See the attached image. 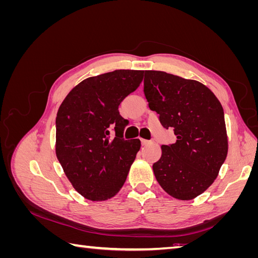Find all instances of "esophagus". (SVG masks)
I'll return each mask as SVG.
<instances>
[{"label":"esophagus","instance_id":"34e87169","mask_svg":"<svg viewBox=\"0 0 258 258\" xmlns=\"http://www.w3.org/2000/svg\"><path fill=\"white\" fill-rule=\"evenodd\" d=\"M141 143L142 145H148L150 143H152L151 141H148V140H144V139H141Z\"/></svg>","mask_w":258,"mask_h":258}]
</instances>
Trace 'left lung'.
<instances>
[{
	"instance_id": "8db88e82",
	"label": "left lung",
	"mask_w": 258,
	"mask_h": 258,
	"mask_svg": "<svg viewBox=\"0 0 258 258\" xmlns=\"http://www.w3.org/2000/svg\"><path fill=\"white\" fill-rule=\"evenodd\" d=\"M144 95L161 126L172 128L174 144L161 145L153 165L170 196L191 200L212 185L228 152L224 110L207 86L161 71H145Z\"/></svg>"
}]
</instances>
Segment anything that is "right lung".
I'll use <instances>...</instances> for the list:
<instances>
[{
    "label": "right lung",
    "mask_w": 258,
    "mask_h": 258,
    "mask_svg": "<svg viewBox=\"0 0 258 258\" xmlns=\"http://www.w3.org/2000/svg\"><path fill=\"white\" fill-rule=\"evenodd\" d=\"M142 80L143 71L138 70L88 77L69 92L59 107L57 158L69 181L86 199H110L126 181L141 142L123 139L127 120L118 106Z\"/></svg>",
    "instance_id": "obj_1"
}]
</instances>
